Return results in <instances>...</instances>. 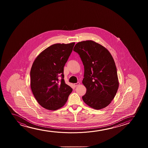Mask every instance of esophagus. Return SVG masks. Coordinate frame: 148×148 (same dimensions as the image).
<instances>
[{
    "label": "esophagus",
    "instance_id": "esophagus-1",
    "mask_svg": "<svg viewBox=\"0 0 148 148\" xmlns=\"http://www.w3.org/2000/svg\"><path fill=\"white\" fill-rule=\"evenodd\" d=\"M79 85H80V83H79V82H77V83H74V85L75 87H76V86H78Z\"/></svg>",
    "mask_w": 148,
    "mask_h": 148
}]
</instances>
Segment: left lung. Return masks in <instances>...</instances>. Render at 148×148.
<instances>
[{
	"label": "left lung",
	"instance_id": "8db88e82",
	"mask_svg": "<svg viewBox=\"0 0 148 148\" xmlns=\"http://www.w3.org/2000/svg\"><path fill=\"white\" fill-rule=\"evenodd\" d=\"M73 50L79 54L84 68L82 83L86 92L82 97L83 101L95 110L107 107L115 97L119 83L111 54L92 40L78 42Z\"/></svg>",
	"mask_w": 148,
	"mask_h": 148
}]
</instances>
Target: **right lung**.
<instances>
[{
  "label": "right lung",
  "mask_w": 148,
  "mask_h": 148,
  "mask_svg": "<svg viewBox=\"0 0 148 148\" xmlns=\"http://www.w3.org/2000/svg\"><path fill=\"white\" fill-rule=\"evenodd\" d=\"M74 45L75 42L51 45L40 53L33 63L31 88L39 104L46 109L54 111L63 107L73 90L65 83L64 67Z\"/></svg>",
  "instance_id": "right-lung-1"
}]
</instances>
